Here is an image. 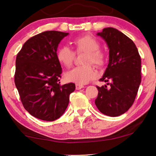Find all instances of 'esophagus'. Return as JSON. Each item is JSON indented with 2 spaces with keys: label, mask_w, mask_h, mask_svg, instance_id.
<instances>
[{
  "label": "esophagus",
  "mask_w": 156,
  "mask_h": 156,
  "mask_svg": "<svg viewBox=\"0 0 156 156\" xmlns=\"http://www.w3.org/2000/svg\"><path fill=\"white\" fill-rule=\"evenodd\" d=\"M84 86L83 85H80V84H76V90H80V89L84 88Z\"/></svg>",
  "instance_id": "esophagus-1"
}]
</instances>
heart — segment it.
<instances>
[{
    "label": "heart",
    "mask_w": 156,
    "mask_h": 156,
    "mask_svg": "<svg viewBox=\"0 0 156 156\" xmlns=\"http://www.w3.org/2000/svg\"><path fill=\"white\" fill-rule=\"evenodd\" d=\"M76 53L87 52L84 63L87 65L77 66L66 72L65 79L67 82H74L77 84H84L96 77V72L92 63L97 67H104L106 63V55L99 50L100 44L98 40L89 35H85L76 37L73 41ZM75 52L67 46L60 48L57 52L58 61L66 67L72 65L75 59Z\"/></svg>",
    "instance_id": "heart-1"
}]
</instances>
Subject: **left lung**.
Here are the masks:
<instances>
[{"mask_svg":"<svg viewBox=\"0 0 156 156\" xmlns=\"http://www.w3.org/2000/svg\"><path fill=\"white\" fill-rule=\"evenodd\" d=\"M109 49L108 65L101 82L110 83L97 87L99 91L95 104L102 114L118 116L133 105L141 82V59L134 42L126 35L113 27L98 33Z\"/></svg>","mask_w":156,"mask_h":156,"instance_id":"1","label":"left lung"}]
</instances>
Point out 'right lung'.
<instances>
[{"mask_svg":"<svg viewBox=\"0 0 156 156\" xmlns=\"http://www.w3.org/2000/svg\"><path fill=\"white\" fill-rule=\"evenodd\" d=\"M68 33L50 30L27 40L16 60L15 84L25 110L43 121H52L65 112L74 83L60 85L62 67L57 50Z\"/></svg>","mask_w":156,"mask_h":156,"instance_id":"add662e5","label":"right lung"}]
</instances>
